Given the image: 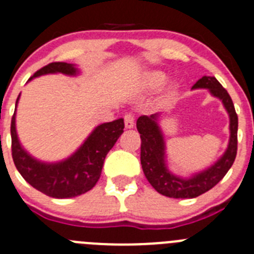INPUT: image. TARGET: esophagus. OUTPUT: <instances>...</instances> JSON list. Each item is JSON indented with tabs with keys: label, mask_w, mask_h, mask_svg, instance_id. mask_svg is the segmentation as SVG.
<instances>
[{
	"label": "esophagus",
	"mask_w": 254,
	"mask_h": 254,
	"mask_svg": "<svg viewBox=\"0 0 254 254\" xmlns=\"http://www.w3.org/2000/svg\"><path fill=\"white\" fill-rule=\"evenodd\" d=\"M125 126L126 128H133L134 126V117L132 115H129V113H127V115L125 116Z\"/></svg>",
	"instance_id": "obj_1"
}]
</instances>
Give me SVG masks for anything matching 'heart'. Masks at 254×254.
I'll use <instances>...</instances> for the list:
<instances>
[{"mask_svg":"<svg viewBox=\"0 0 254 254\" xmlns=\"http://www.w3.org/2000/svg\"><path fill=\"white\" fill-rule=\"evenodd\" d=\"M167 80L166 73L161 70H148L145 71L141 76V85L143 89L146 90H156L161 88L165 84V81ZM179 87L178 84L173 83L166 88V94L167 95H174L178 92Z\"/></svg>","mask_w":254,"mask_h":254,"instance_id":"1","label":"heart"}]
</instances>
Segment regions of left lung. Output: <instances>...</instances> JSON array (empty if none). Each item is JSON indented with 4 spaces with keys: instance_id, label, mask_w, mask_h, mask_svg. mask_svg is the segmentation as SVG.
Masks as SVG:
<instances>
[{
    "instance_id": "1",
    "label": "left lung",
    "mask_w": 254,
    "mask_h": 254,
    "mask_svg": "<svg viewBox=\"0 0 254 254\" xmlns=\"http://www.w3.org/2000/svg\"><path fill=\"white\" fill-rule=\"evenodd\" d=\"M191 89H208L213 97L222 101L229 116V142L225 152L208 169L195 173L189 178L176 175L169 169L166 143L160 127V113L141 116L137 129L141 134V165L143 174L153 189L174 199H191L204 194L217 185L232 167L237 155L238 116L230 95L214 76H203Z\"/></svg>"
}]
</instances>
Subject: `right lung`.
Wrapping results in <instances>:
<instances>
[{
    "instance_id": "1",
    "label": "right lung",
    "mask_w": 254,
    "mask_h": 254,
    "mask_svg": "<svg viewBox=\"0 0 254 254\" xmlns=\"http://www.w3.org/2000/svg\"><path fill=\"white\" fill-rule=\"evenodd\" d=\"M64 74L76 76L80 70L76 65L68 63H51L31 78L46 74ZM20 94L16 101L17 107ZM125 122L118 118L112 122L97 126L92 133L84 139L80 147L69 157L57 162H45L30 155L18 139L16 131V109L11 120V143H12V159L16 169L21 176L39 191L57 199L74 197L84 194L94 188L102 174L104 159L121 134L123 133Z\"/></svg>"
}]
</instances>
